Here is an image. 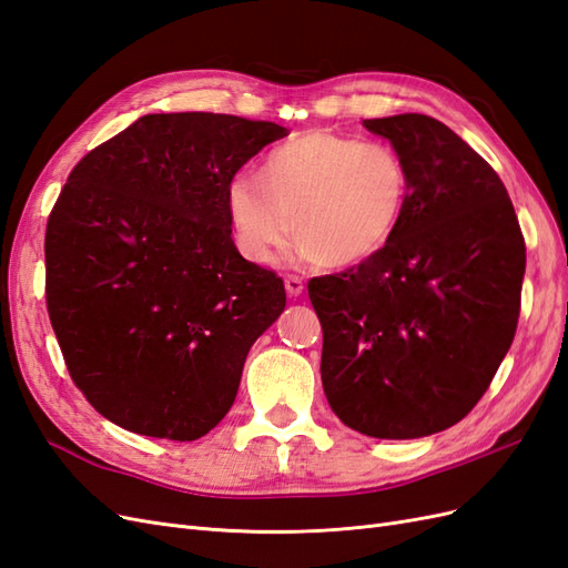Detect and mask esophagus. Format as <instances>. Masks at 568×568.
Segmentation results:
<instances>
[{
    "label": "esophagus",
    "instance_id": "esophagus-1",
    "mask_svg": "<svg viewBox=\"0 0 568 568\" xmlns=\"http://www.w3.org/2000/svg\"><path fill=\"white\" fill-rule=\"evenodd\" d=\"M284 286H286L288 296H301L303 294V280L296 277V274H288V277L284 280Z\"/></svg>",
    "mask_w": 568,
    "mask_h": 568
}]
</instances>
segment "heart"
I'll return each instance as SVG.
<instances>
[{
	"mask_svg": "<svg viewBox=\"0 0 568 568\" xmlns=\"http://www.w3.org/2000/svg\"><path fill=\"white\" fill-rule=\"evenodd\" d=\"M407 189V165L393 146L313 130L270 149L261 182L234 175L225 203L236 248L251 263H272L294 222L307 261L348 267L388 244Z\"/></svg>",
	"mask_w": 568,
	"mask_h": 568,
	"instance_id": "b5f03b06",
	"label": "heart"
}]
</instances>
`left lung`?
<instances>
[{
    "instance_id": "left-lung-1",
    "label": "left lung",
    "mask_w": 568,
    "mask_h": 568,
    "mask_svg": "<svg viewBox=\"0 0 568 568\" xmlns=\"http://www.w3.org/2000/svg\"><path fill=\"white\" fill-rule=\"evenodd\" d=\"M363 125L403 156L407 203L379 253L307 284L322 386L355 432L422 438L467 417L505 359L526 244L503 180L448 125L422 113Z\"/></svg>"
}]
</instances>
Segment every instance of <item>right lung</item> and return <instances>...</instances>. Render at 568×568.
<instances>
[{"mask_svg": "<svg viewBox=\"0 0 568 568\" xmlns=\"http://www.w3.org/2000/svg\"><path fill=\"white\" fill-rule=\"evenodd\" d=\"M288 130L149 113L92 149L47 222V311L75 386L132 434L196 440L227 415L284 282L236 251L225 192Z\"/></svg>", "mask_w": 568, "mask_h": 568, "instance_id": "right-lung-1", "label": "right lung"}]
</instances>
